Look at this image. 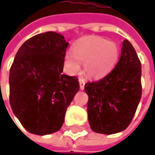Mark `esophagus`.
Here are the masks:
<instances>
[{"label": "esophagus", "mask_w": 155, "mask_h": 155, "mask_svg": "<svg viewBox=\"0 0 155 155\" xmlns=\"http://www.w3.org/2000/svg\"><path fill=\"white\" fill-rule=\"evenodd\" d=\"M79 82H80V89L81 90H83L84 89V85H85V80L83 78H80L79 79Z\"/></svg>", "instance_id": "obj_1"}]
</instances>
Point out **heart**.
Here are the masks:
<instances>
[{"label":"heart","instance_id":"obj_1","mask_svg":"<svg viewBox=\"0 0 155 155\" xmlns=\"http://www.w3.org/2000/svg\"><path fill=\"white\" fill-rule=\"evenodd\" d=\"M119 50L114 42L97 37H86L76 41L73 51L64 55V67L71 74L81 69V63L88 75L100 77L107 74L118 60Z\"/></svg>","mask_w":155,"mask_h":155}]
</instances>
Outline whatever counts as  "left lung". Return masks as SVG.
Returning <instances> with one entry per match:
<instances>
[{
	"mask_svg": "<svg viewBox=\"0 0 155 155\" xmlns=\"http://www.w3.org/2000/svg\"><path fill=\"white\" fill-rule=\"evenodd\" d=\"M89 96L88 118L97 133L114 134L131 122L141 99V62L132 44L124 40L119 61L105 77L84 86Z\"/></svg>",
	"mask_w": 155,
	"mask_h": 155,
	"instance_id": "left-lung-1",
	"label": "left lung"
}]
</instances>
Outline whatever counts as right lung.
<instances>
[{
	"label": "right lung",
	"instance_id": "obj_1",
	"mask_svg": "<svg viewBox=\"0 0 155 155\" xmlns=\"http://www.w3.org/2000/svg\"><path fill=\"white\" fill-rule=\"evenodd\" d=\"M67 47L64 36L46 32L28 39L16 54L9 71V103L30 133L59 130L80 89L76 76L63 74Z\"/></svg>",
	"mask_w": 155,
	"mask_h": 155
}]
</instances>
